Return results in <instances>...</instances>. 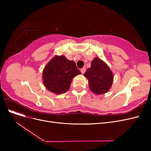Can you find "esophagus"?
Here are the masks:
<instances>
[{
  "mask_svg": "<svg viewBox=\"0 0 151 151\" xmlns=\"http://www.w3.org/2000/svg\"><path fill=\"white\" fill-rule=\"evenodd\" d=\"M81 73H82V74H83L84 73L86 72V68H85V67H84V68H81Z\"/></svg>",
  "mask_w": 151,
  "mask_h": 151,
  "instance_id": "esophagus-1",
  "label": "esophagus"
}]
</instances>
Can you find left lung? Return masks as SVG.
<instances>
[{"mask_svg": "<svg viewBox=\"0 0 151 151\" xmlns=\"http://www.w3.org/2000/svg\"><path fill=\"white\" fill-rule=\"evenodd\" d=\"M88 79L90 90L97 95L108 93L111 89L114 76L109 67L101 59L95 57L91 66L84 74Z\"/></svg>", "mask_w": 151, "mask_h": 151, "instance_id": "8db88e82", "label": "left lung"}]
</instances>
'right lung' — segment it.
Segmentation results:
<instances>
[{
    "label": "right lung",
    "mask_w": 151,
    "mask_h": 151,
    "mask_svg": "<svg viewBox=\"0 0 151 151\" xmlns=\"http://www.w3.org/2000/svg\"><path fill=\"white\" fill-rule=\"evenodd\" d=\"M81 74L74 61L63 55H55L43 70V82L45 88L56 94L66 93L69 89L72 79Z\"/></svg>",
    "instance_id": "1"
}]
</instances>
